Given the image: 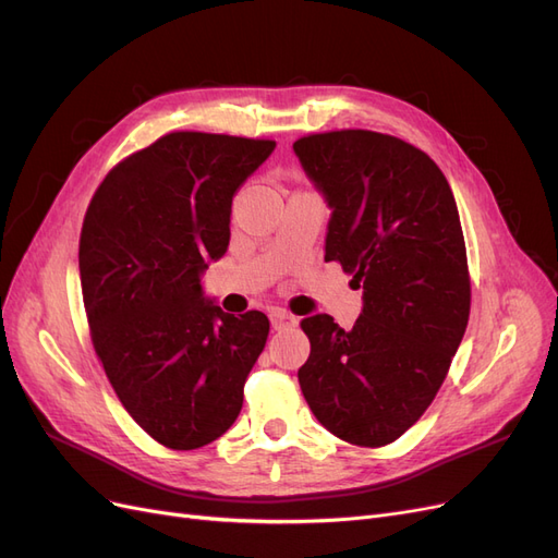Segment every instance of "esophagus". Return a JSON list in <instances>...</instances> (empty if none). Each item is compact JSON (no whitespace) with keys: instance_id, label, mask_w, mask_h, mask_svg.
Returning <instances> with one entry per match:
<instances>
[{"instance_id":"esophagus-1","label":"esophagus","mask_w":558,"mask_h":558,"mask_svg":"<svg viewBox=\"0 0 558 558\" xmlns=\"http://www.w3.org/2000/svg\"><path fill=\"white\" fill-rule=\"evenodd\" d=\"M269 324H272L275 330H283V328H293L298 324V318L283 310H275L272 314H269Z\"/></svg>"}]
</instances>
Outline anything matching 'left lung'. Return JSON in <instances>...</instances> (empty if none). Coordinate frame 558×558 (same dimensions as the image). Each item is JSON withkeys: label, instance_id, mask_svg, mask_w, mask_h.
<instances>
[{"label": "left lung", "instance_id": "1", "mask_svg": "<svg viewBox=\"0 0 558 558\" xmlns=\"http://www.w3.org/2000/svg\"><path fill=\"white\" fill-rule=\"evenodd\" d=\"M326 197V263L363 286L351 330L328 314L302 320L310 359L298 381L332 435L384 447L428 410L470 316V275L459 209L424 150L391 134L335 130L293 144Z\"/></svg>", "mask_w": 558, "mask_h": 558}]
</instances>
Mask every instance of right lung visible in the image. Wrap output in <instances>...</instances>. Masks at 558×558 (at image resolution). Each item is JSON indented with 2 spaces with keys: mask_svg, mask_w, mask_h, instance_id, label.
Instances as JSON below:
<instances>
[{
  "mask_svg": "<svg viewBox=\"0 0 558 558\" xmlns=\"http://www.w3.org/2000/svg\"><path fill=\"white\" fill-rule=\"evenodd\" d=\"M275 146L170 132L118 162L83 218L95 353L128 414L170 449L205 447L234 424L265 349L267 316L223 312L199 277L228 251L234 193Z\"/></svg>",
  "mask_w": 558,
  "mask_h": 558,
  "instance_id": "right-lung-1",
  "label": "right lung"
}]
</instances>
